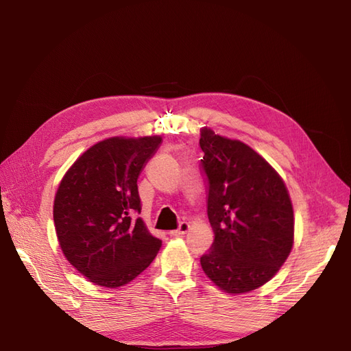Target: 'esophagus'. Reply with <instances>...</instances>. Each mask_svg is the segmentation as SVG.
<instances>
[{
	"label": "esophagus",
	"mask_w": 351,
	"mask_h": 351,
	"mask_svg": "<svg viewBox=\"0 0 351 351\" xmlns=\"http://www.w3.org/2000/svg\"><path fill=\"white\" fill-rule=\"evenodd\" d=\"M187 230H189V224H187L186 221H182V222H180L178 228L177 230H171V231L168 232V234L171 236V237H180V236H183Z\"/></svg>",
	"instance_id": "obj_1"
}]
</instances>
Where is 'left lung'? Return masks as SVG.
Wrapping results in <instances>:
<instances>
[{"mask_svg": "<svg viewBox=\"0 0 351 351\" xmlns=\"http://www.w3.org/2000/svg\"><path fill=\"white\" fill-rule=\"evenodd\" d=\"M199 145L214 230L202 269L221 290L243 294L278 272L294 241L293 205L282 178L250 146L204 127Z\"/></svg>", "mask_w": 351, "mask_h": 351, "instance_id": "8db88e82", "label": "left lung"}]
</instances>
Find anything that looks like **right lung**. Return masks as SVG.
I'll use <instances>...</instances> for the list:
<instances>
[{
    "mask_svg": "<svg viewBox=\"0 0 351 351\" xmlns=\"http://www.w3.org/2000/svg\"><path fill=\"white\" fill-rule=\"evenodd\" d=\"M159 136L110 137L90 146L62 177L54 224L66 259L97 285L117 289L155 259L162 241L147 231L137 190Z\"/></svg>",
    "mask_w": 351,
    "mask_h": 351,
    "instance_id": "add662e5",
    "label": "right lung"
}]
</instances>
